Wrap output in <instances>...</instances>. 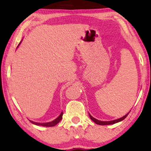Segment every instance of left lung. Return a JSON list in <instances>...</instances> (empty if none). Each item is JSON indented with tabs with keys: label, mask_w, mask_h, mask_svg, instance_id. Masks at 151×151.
I'll return each mask as SVG.
<instances>
[{
	"label": "left lung",
	"mask_w": 151,
	"mask_h": 151,
	"mask_svg": "<svg viewBox=\"0 0 151 151\" xmlns=\"http://www.w3.org/2000/svg\"><path fill=\"white\" fill-rule=\"evenodd\" d=\"M128 114L129 113L127 114L126 115L121 117V118H120L119 119H116V120H114V121H99V120H97L96 119L93 118V116H92L91 114H89V116H90V118L92 120V121H93L94 122H95L96 124H100V125H108V124H114V123H116V122H120L122 121V120H124L126 117L127 116Z\"/></svg>",
	"instance_id": "1"
}]
</instances>
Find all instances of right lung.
<instances>
[{"label":"right lung","mask_w":151,"mask_h":151,"mask_svg":"<svg viewBox=\"0 0 151 151\" xmlns=\"http://www.w3.org/2000/svg\"><path fill=\"white\" fill-rule=\"evenodd\" d=\"M63 112H62L60 113V115L58 116V118H57V119H56L55 120H54V121H52V122H47V123H39V122H33L32 121H30V122H32V124H35L36 125H38V126H43V127H54V126H55L56 124H58V122H59L61 121V119H62V118H63Z\"/></svg>","instance_id":"obj_1"}]
</instances>
